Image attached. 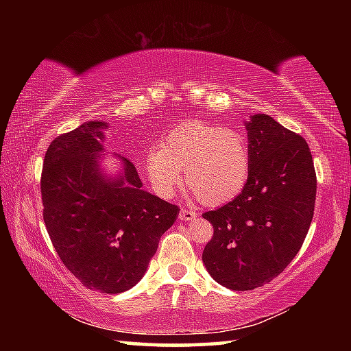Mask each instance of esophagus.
<instances>
[{
	"instance_id": "esophagus-1",
	"label": "esophagus",
	"mask_w": 351,
	"mask_h": 351,
	"mask_svg": "<svg viewBox=\"0 0 351 351\" xmlns=\"http://www.w3.org/2000/svg\"><path fill=\"white\" fill-rule=\"evenodd\" d=\"M197 217V212L190 209H181L180 210V219H193Z\"/></svg>"
}]
</instances>
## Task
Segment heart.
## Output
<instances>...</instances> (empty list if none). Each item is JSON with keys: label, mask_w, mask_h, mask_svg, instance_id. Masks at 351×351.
Instances as JSON below:
<instances>
[{"label": "heart", "mask_w": 351, "mask_h": 351, "mask_svg": "<svg viewBox=\"0 0 351 351\" xmlns=\"http://www.w3.org/2000/svg\"><path fill=\"white\" fill-rule=\"evenodd\" d=\"M144 170L154 192L164 198L181 182L207 206L234 199L251 171L249 145L240 132L204 121H187L165 133L159 147L144 154Z\"/></svg>", "instance_id": "1"}]
</instances>
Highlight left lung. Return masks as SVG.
Here are the masks:
<instances>
[{"mask_svg":"<svg viewBox=\"0 0 351 351\" xmlns=\"http://www.w3.org/2000/svg\"><path fill=\"white\" fill-rule=\"evenodd\" d=\"M251 171L228 204L203 213L213 235L203 261L213 280L249 291L276 278L300 251L316 203V170L306 141L268 114L246 123Z\"/></svg>","mask_w":351,"mask_h":351,"instance_id":"8db88e82","label":"left lung"}]
</instances>
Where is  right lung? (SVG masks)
<instances>
[{
    "label": "right lung",
    "mask_w": 351,
    "mask_h": 351,
    "mask_svg": "<svg viewBox=\"0 0 351 351\" xmlns=\"http://www.w3.org/2000/svg\"><path fill=\"white\" fill-rule=\"evenodd\" d=\"M105 122L57 136L41 170L43 219L56 252L86 288L106 294L133 288L145 274L180 207L142 190L134 164L111 181L100 173Z\"/></svg>",
    "instance_id": "1"
}]
</instances>
